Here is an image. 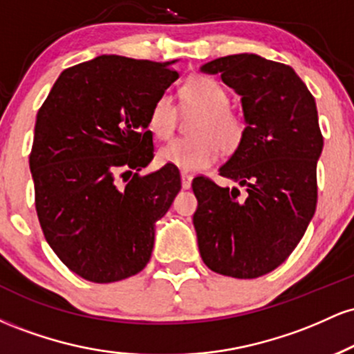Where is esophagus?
<instances>
[{"label": "esophagus", "instance_id": "34e87169", "mask_svg": "<svg viewBox=\"0 0 354 354\" xmlns=\"http://www.w3.org/2000/svg\"><path fill=\"white\" fill-rule=\"evenodd\" d=\"M191 181H193V176L188 173H181V185L185 189H189L191 188Z\"/></svg>", "mask_w": 354, "mask_h": 354}]
</instances>
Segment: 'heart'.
Returning a JSON list of instances; mask_svg holds the SVG:
<instances>
[{
    "label": "heart",
    "instance_id": "obj_1",
    "mask_svg": "<svg viewBox=\"0 0 354 354\" xmlns=\"http://www.w3.org/2000/svg\"><path fill=\"white\" fill-rule=\"evenodd\" d=\"M181 103L200 116L191 124L188 138H176L158 149V161L181 171H201L216 160L218 148L231 153L241 145L246 131L245 116L230 106V95L216 80L205 75L191 76L183 83ZM154 136L168 138L176 126V106L171 96L160 95L148 115Z\"/></svg>",
    "mask_w": 354,
    "mask_h": 354
}]
</instances>
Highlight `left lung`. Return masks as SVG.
I'll return each mask as SVG.
<instances>
[{
  "label": "left lung",
  "mask_w": 354,
  "mask_h": 354,
  "mask_svg": "<svg viewBox=\"0 0 354 354\" xmlns=\"http://www.w3.org/2000/svg\"><path fill=\"white\" fill-rule=\"evenodd\" d=\"M241 96L246 131L219 168L239 188L193 180L198 248L211 271L251 279L278 268L310 225L318 200L316 165L323 151L315 98L288 64L231 55L203 64Z\"/></svg>",
  "instance_id": "8db88e82"
}]
</instances>
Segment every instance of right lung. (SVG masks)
Masks as SVG:
<instances>
[{"instance_id": "obj_1", "label": "right lung", "mask_w": 354, "mask_h": 354, "mask_svg": "<svg viewBox=\"0 0 354 354\" xmlns=\"http://www.w3.org/2000/svg\"><path fill=\"white\" fill-rule=\"evenodd\" d=\"M168 63L103 55L68 68L39 108L30 169L48 245L73 273L113 283L140 273L154 223L181 189L180 171L153 160L148 115L178 80Z\"/></svg>"}]
</instances>
